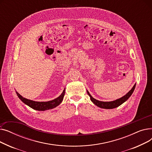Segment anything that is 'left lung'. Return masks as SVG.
Masks as SVG:
<instances>
[{
	"instance_id": "1",
	"label": "left lung",
	"mask_w": 152,
	"mask_h": 152,
	"mask_svg": "<svg viewBox=\"0 0 152 152\" xmlns=\"http://www.w3.org/2000/svg\"><path fill=\"white\" fill-rule=\"evenodd\" d=\"M135 85H136V84H135L132 88L131 89V90L129 91V92L128 93L124 95V96L122 97L120 99H118L116 100L111 101V102H102V101L97 100L96 99H95L94 98H93L88 91H87V94H88V95H89L91 101L94 103L95 105H97V107H99L100 108H102L112 109V108H116V107H119V105H121V104H123V103L124 102H126L127 99H128L131 97V95H132V94L133 93V92L135 89Z\"/></svg>"
}]
</instances>
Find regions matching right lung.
I'll return each instance as SVG.
<instances>
[{
    "label": "right lung",
    "instance_id": "right-lung-1",
    "mask_svg": "<svg viewBox=\"0 0 152 152\" xmlns=\"http://www.w3.org/2000/svg\"><path fill=\"white\" fill-rule=\"evenodd\" d=\"M65 90L64 89L60 96L53 100L48 102H35L23 97L20 94H18L16 91V93H17L18 97L24 103H25L26 105H27L28 106H29L33 109L39 111H44L47 110L52 109L59 105L63 99L64 95H65Z\"/></svg>",
    "mask_w": 152,
    "mask_h": 152
}]
</instances>
